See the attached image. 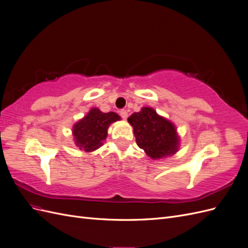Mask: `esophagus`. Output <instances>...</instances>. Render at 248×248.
<instances>
[{"instance_id": "34e87169", "label": "esophagus", "mask_w": 248, "mask_h": 248, "mask_svg": "<svg viewBox=\"0 0 248 248\" xmlns=\"http://www.w3.org/2000/svg\"><path fill=\"white\" fill-rule=\"evenodd\" d=\"M120 116H121L124 120H126L127 117H128V114H127V111L125 109H121L120 110Z\"/></svg>"}]
</instances>
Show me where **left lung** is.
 <instances>
[{"label":"left lung","mask_w":248,"mask_h":248,"mask_svg":"<svg viewBox=\"0 0 248 248\" xmlns=\"http://www.w3.org/2000/svg\"><path fill=\"white\" fill-rule=\"evenodd\" d=\"M138 146L152 159L175 154L180 139L175 125L151 108H142L128 118Z\"/></svg>","instance_id":"obj_1"}]
</instances>
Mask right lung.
<instances>
[{"mask_svg":"<svg viewBox=\"0 0 248 248\" xmlns=\"http://www.w3.org/2000/svg\"><path fill=\"white\" fill-rule=\"evenodd\" d=\"M120 119L114 111L102 112L99 108H91L73 125L72 133L77 146L85 152H93L100 148L108 137V126Z\"/></svg>","mask_w":248,"mask_h":248,"instance_id":"add662e5","label":"right lung"}]
</instances>
